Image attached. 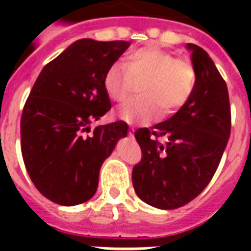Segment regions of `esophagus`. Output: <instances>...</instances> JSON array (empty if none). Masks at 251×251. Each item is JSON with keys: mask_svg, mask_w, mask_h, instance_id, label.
<instances>
[{"mask_svg": "<svg viewBox=\"0 0 251 251\" xmlns=\"http://www.w3.org/2000/svg\"><path fill=\"white\" fill-rule=\"evenodd\" d=\"M129 136L130 137L134 136V129H133V127H129Z\"/></svg>", "mask_w": 251, "mask_h": 251, "instance_id": "34e87169", "label": "esophagus"}]
</instances>
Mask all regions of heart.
Here are the masks:
<instances>
[{"label":"heart","mask_w":251,"mask_h":251,"mask_svg":"<svg viewBox=\"0 0 251 251\" xmlns=\"http://www.w3.org/2000/svg\"><path fill=\"white\" fill-rule=\"evenodd\" d=\"M145 79L140 91L142 97L124 103L118 114L133 124H151L164 113L181 107L194 93L196 84L195 67L187 60L158 47H144L131 51L125 64L115 63L104 75V88L117 102H124L131 93L134 80Z\"/></svg>","instance_id":"1"}]
</instances>
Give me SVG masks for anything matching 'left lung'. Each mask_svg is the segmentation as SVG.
Instances as JSON below:
<instances>
[{"instance_id": "1", "label": "left lung", "mask_w": 251, "mask_h": 251, "mask_svg": "<svg viewBox=\"0 0 251 251\" xmlns=\"http://www.w3.org/2000/svg\"><path fill=\"white\" fill-rule=\"evenodd\" d=\"M185 48L196 71L192 95L169 120L134 133L142 158L133 168V187L142 201L160 210L179 208L207 187L231 130L226 82L203 48ZM160 136L165 144L155 140Z\"/></svg>"}]
</instances>
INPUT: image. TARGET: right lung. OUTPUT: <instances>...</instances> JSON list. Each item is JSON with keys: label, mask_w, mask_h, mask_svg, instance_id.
Returning a JSON list of instances; mask_svg holds the SVG:
<instances>
[{"label": "right lung", "mask_w": 251, "mask_h": 251, "mask_svg": "<svg viewBox=\"0 0 251 251\" xmlns=\"http://www.w3.org/2000/svg\"><path fill=\"white\" fill-rule=\"evenodd\" d=\"M129 47L122 40H76L41 70L32 87L21 117V152L30 180L53 203L91 199L102 164L127 136L124 121L87 133L111 107L104 75Z\"/></svg>", "instance_id": "1"}]
</instances>
